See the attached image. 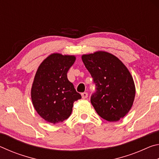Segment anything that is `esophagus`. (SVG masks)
<instances>
[{"label": "esophagus", "mask_w": 159, "mask_h": 159, "mask_svg": "<svg viewBox=\"0 0 159 159\" xmlns=\"http://www.w3.org/2000/svg\"><path fill=\"white\" fill-rule=\"evenodd\" d=\"M81 96L83 99H86L88 98V93H81Z\"/></svg>", "instance_id": "34e87169"}]
</instances>
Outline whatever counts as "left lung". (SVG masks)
I'll use <instances>...</instances> for the list:
<instances>
[{
  "label": "left lung",
  "mask_w": 159,
  "mask_h": 159,
  "mask_svg": "<svg viewBox=\"0 0 159 159\" xmlns=\"http://www.w3.org/2000/svg\"><path fill=\"white\" fill-rule=\"evenodd\" d=\"M97 91L90 102L99 116L109 122L119 120L130 111L135 97V85L127 67L105 51L82 55Z\"/></svg>",
  "instance_id": "8db88e82"
}]
</instances>
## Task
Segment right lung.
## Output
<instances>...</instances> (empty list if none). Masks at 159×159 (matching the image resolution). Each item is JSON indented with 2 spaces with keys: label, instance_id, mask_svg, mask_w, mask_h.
Returning a JSON list of instances; mask_svg holds the SVG:
<instances>
[{
  "label": "right lung",
  "instance_id": "1",
  "mask_svg": "<svg viewBox=\"0 0 159 159\" xmlns=\"http://www.w3.org/2000/svg\"><path fill=\"white\" fill-rule=\"evenodd\" d=\"M75 61L74 55L52 53L37 69L31 90L32 104L48 123L55 124L67 119L74 102L81 98L67 79V72Z\"/></svg>",
  "mask_w": 159,
  "mask_h": 159
}]
</instances>
